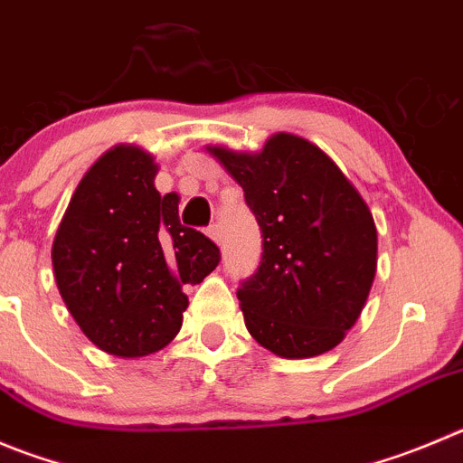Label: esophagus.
Listing matches in <instances>:
<instances>
[{"mask_svg": "<svg viewBox=\"0 0 463 463\" xmlns=\"http://www.w3.org/2000/svg\"><path fill=\"white\" fill-rule=\"evenodd\" d=\"M207 237H210L212 241H217V244H222V228H219L217 223H212V226L207 228Z\"/></svg>", "mask_w": 463, "mask_h": 463, "instance_id": "obj_1", "label": "esophagus"}]
</instances>
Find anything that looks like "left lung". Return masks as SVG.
Returning <instances> with one entry per match:
<instances>
[{
    "mask_svg": "<svg viewBox=\"0 0 463 463\" xmlns=\"http://www.w3.org/2000/svg\"><path fill=\"white\" fill-rule=\"evenodd\" d=\"M207 150L244 189L262 231L260 265L237 290L249 334L283 358L334 349L377 271L370 207L334 159L297 134H274L260 153Z\"/></svg>",
    "mask_w": 463,
    "mask_h": 463,
    "instance_id": "obj_1",
    "label": "left lung"
}]
</instances>
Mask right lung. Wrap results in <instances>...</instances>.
<instances>
[{
	"label": "right lung",
	"mask_w": 463,
	"mask_h": 463,
	"mask_svg": "<svg viewBox=\"0 0 463 463\" xmlns=\"http://www.w3.org/2000/svg\"><path fill=\"white\" fill-rule=\"evenodd\" d=\"M157 164L139 146L107 150L86 171L63 214L52 267L56 288L86 338L102 352L139 358L183 326L196 285L219 249L180 223L178 194L155 189Z\"/></svg>",
	"instance_id": "right-lung-1"
}]
</instances>
